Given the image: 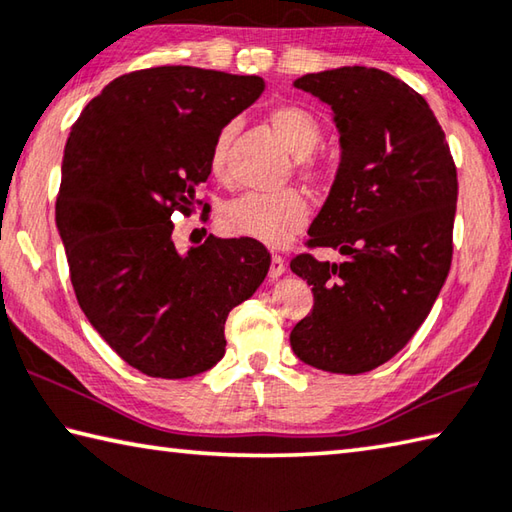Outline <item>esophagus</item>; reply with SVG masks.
<instances>
[{"instance_id":"obj_1","label":"esophagus","mask_w":512,"mask_h":512,"mask_svg":"<svg viewBox=\"0 0 512 512\" xmlns=\"http://www.w3.org/2000/svg\"><path fill=\"white\" fill-rule=\"evenodd\" d=\"M283 274H285V260H283V256L274 254L272 256V265H269V278H272V281H276V278H281Z\"/></svg>"}]
</instances>
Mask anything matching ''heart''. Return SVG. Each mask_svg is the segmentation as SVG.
Wrapping results in <instances>:
<instances>
[{"mask_svg": "<svg viewBox=\"0 0 512 512\" xmlns=\"http://www.w3.org/2000/svg\"><path fill=\"white\" fill-rule=\"evenodd\" d=\"M267 122L276 138L285 144V149L298 158L301 176L305 180H318L321 173L307 162V156H312L323 133L314 115L303 106L283 104L269 111ZM234 136L236 127L227 124L211 144L209 169L218 180H227L229 147ZM307 218H310V207L305 198L296 191H281V194H247L229 202L220 214V223L234 236L252 238L269 247H281L307 225Z\"/></svg>", "mask_w": 512, "mask_h": 512, "instance_id": "b5f03b06", "label": "heart"}]
</instances>
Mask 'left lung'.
I'll return each instance as SVG.
<instances>
[{"label": "left lung", "mask_w": 512, "mask_h": 512, "mask_svg": "<svg viewBox=\"0 0 512 512\" xmlns=\"http://www.w3.org/2000/svg\"><path fill=\"white\" fill-rule=\"evenodd\" d=\"M296 89L332 109L341 162L310 247L292 258L314 307L289 334L316 370L361 374L390 361L426 321L452 260L457 169L435 113L399 77L365 66L307 73Z\"/></svg>", "instance_id": "obj_1"}]
</instances>
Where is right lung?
Listing matches in <instances>:
<instances>
[{
	"label": "right lung",
	"mask_w": 512,
	"mask_h": 512,
	"mask_svg": "<svg viewBox=\"0 0 512 512\" xmlns=\"http://www.w3.org/2000/svg\"><path fill=\"white\" fill-rule=\"evenodd\" d=\"M263 91V77L196 66L127 73L84 106L66 140L55 225L77 303L142 374L214 368L229 312L269 272L272 256L252 238L209 236L185 252L173 243V214L196 207L211 144Z\"/></svg>",
	"instance_id": "add662e5"
}]
</instances>
